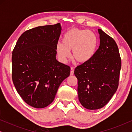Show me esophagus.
<instances>
[{"instance_id":"34e87169","label":"esophagus","mask_w":132,"mask_h":132,"mask_svg":"<svg viewBox=\"0 0 132 132\" xmlns=\"http://www.w3.org/2000/svg\"><path fill=\"white\" fill-rule=\"evenodd\" d=\"M74 74V68L73 67H71V70H70V75H73Z\"/></svg>"}]
</instances>
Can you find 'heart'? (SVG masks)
Returning a JSON list of instances; mask_svg holds the SVG:
<instances>
[{
    "label": "heart",
    "instance_id": "heart-1",
    "mask_svg": "<svg viewBox=\"0 0 132 132\" xmlns=\"http://www.w3.org/2000/svg\"><path fill=\"white\" fill-rule=\"evenodd\" d=\"M98 39L94 32L89 30L72 28L64 34L62 43H57L59 56L66 62L72 50L73 57L77 62L85 63L93 58L96 52Z\"/></svg>",
    "mask_w": 132,
    "mask_h": 132
}]
</instances>
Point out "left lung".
<instances>
[{"mask_svg":"<svg viewBox=\"0 0 132 132\" xmlns=\"http://www.w3.org/2000/svg\"><path fill=\"white\" fill-rule=\"evenodd\" d=\"M100 46L91 60L77 66L79 100L86 109L104 107L118 87L121 68L118 47L114 39L98 29Z\"/></svg>","mask_w":132,"mask_h":132,"instance_id":"left-lung-1","label":"left lung"}]
</instances>
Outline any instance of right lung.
<instances>
[{
    "instance_id": "1",
    "label": "right lung",
    "mask_w": 132,
    "mask_h": 132,
    "mask_svg": "<svg viewBox=\"0 0 132 132\" xmlns=\"http://www.w3.org/2000/svg\"><path fill=\"white\" fill-rule=\"evenodd\" d=\"M60 23L25 31L12 51V79L17 93L29 105L43 108L55 99L70 67L56 58Z\"/></svg>"
}]
</instances>
